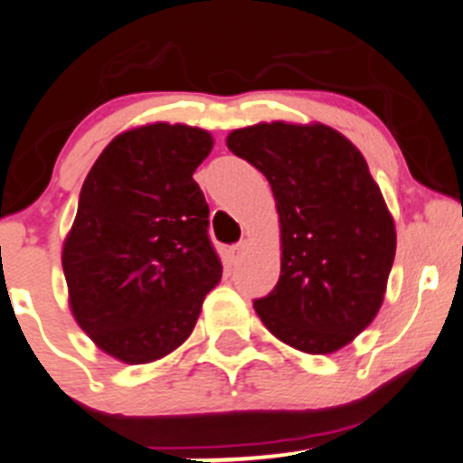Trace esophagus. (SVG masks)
<instances>
[{
  "label": "esophagus",
  "mask_w": 463,
  "mask_h": 463,
  "mask_svg": "<svg viewBox=\"0 0 463 463\" xmlns=\"http://www.w3.org/2000/svg\"><path fill=\"white\" fill-rule=\"evenodd\" d=\"M245 251H247V242H245V241L236 242V245L232 247V259H233V260H241Z\"/></svg>",
  "instance_id": "esophagus-1"
}]
</instances>
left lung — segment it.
<instances>
[{"label": "left lung", "mask_w": 463, "mask_h": 463, "mask_svg": "<svg viewBox=\"0 0 463 463\" xmlns=\"http://www.w3.org/2000/svg\"><path fill=\"white\" fill-rule=\"evenodd\" d=\"M227 146L268 177L281 221V274L254 299L260 322L306 354L342 349L376 317L396 254L363 153L322 123H259Z\"/></svg>", "instance_id": "obj_1"}]
</instances>
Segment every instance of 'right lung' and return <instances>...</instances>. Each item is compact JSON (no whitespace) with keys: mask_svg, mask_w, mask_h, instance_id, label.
<instances>
[{"mask_svg":"<svg viewBox=\"0 0 463 463\" xmlns=\"http://www.w3.org/2000/svg\"><path fill=\"white\" fill-rule=\"evenodd\" d=\"M212 146L200 128H135L109 141L82 182L62 250L71 313L128 364L177 349L222 277L194 180Z\"/></svg>","mask_w":463,"mask_h":463,"instance_id":"add662e5","label":"right lung"}]
</instances>
